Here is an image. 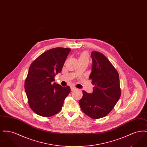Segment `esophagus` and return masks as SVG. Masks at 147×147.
<instances>
[{
    "label": "esophagus",
    "instance_id": "1",
    "mask_svg": "<svg viewBox=\"0 0 147 147\" xmlns=\"http://www.w3.org/2000/svg\"><path fill=\"white\" fill-rule=\"evenodd\" d=\"M70 89H71V91H74L76 89V88L75 87H73V86H71L70 87Z\"/></svg>",
    "mask_w": 147,
    "mask_h": 147
}]
</instances>
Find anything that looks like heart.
<instances>
[{
  "label": "heart",
  "mask_w": 147,
  "mask_h": 147,
  "mask_svg": "<svg viewBox=\"0 0 147 147\" xmlns=\"http://www.w3.org/2000/svg\"><path fill=\"white\" fill-rule=\"evenodd\" d=\"M79 61H88V56L86 55V53H84L83 54H82L80 58H79Z\"/></svg>",
  "instance_id": "1"
}]
</instances>
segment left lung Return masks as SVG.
I'll use <instances>...</instances> for the list:
<instances>
[{"instance_id":"left-lung-1","label":"left lung","mask_w":147,"mask_h":147,"mask_svg":"<svg viewBox=\"0 0 147 147\" xmlns=\"http://www.w3.org/2000/svg\"><path fill=\"white\" fill-rule=\"evenodd\" d=\"M91 56L92 66L89 79L95 86L91 94L83 91L79 104L82 111L89 117L100 119L112 111L121 96L119 74L102 53L92 51Z\"/></svg>"}]
</instances>
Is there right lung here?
Listing matches in <instances>:
<instances>
[{"instance_id": "right-lung-1", "label": "right lung", "mask_w": 147, "mask_h": 147, "mask_svg": "<svg viewBox=\"0 0 147 147\" xmlns=\"http://www.w3.org/2000/svg\"><path fill=\"white\" fill-rule=\"evenodd\" d=\"M70 49L57 47L38 56L29 67L25 82L28 105L36 114L51 117L59 112L64 100L70 92L69 86L53 83L61 73Z\"/></svg>"}]
</instances>
